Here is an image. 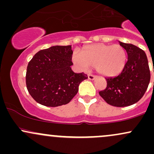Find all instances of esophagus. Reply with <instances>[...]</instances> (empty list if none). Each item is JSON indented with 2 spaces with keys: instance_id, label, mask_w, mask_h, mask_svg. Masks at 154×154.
I'll list each match as a JSON object with an SVG mask.
<instances>
[{
  "instance_id": "1",
  "label": "esophagus",
  "mask_w": 154,
  "mask_h": 154,
  "mask_svg": "<svg viewBox=\"0 0 154 154\" xmlns=\"http://www.w3.org/2000/svg\"><path fill=\"white\" fill-rule=\"evenodd\" d=\"M88 79H91V80H93V79H94L95 77H96V76H95L93 75H88Z\"/></svg>"
}]
</instances>
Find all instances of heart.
<instances>
[{"mask_svg":"<svg viewBox=\"0 0 154 154\" xmlns=\"http://www.w3.org/2000/svg\"><path fill=\"white\" fill-rule=\"evenodd\" d=\"M72 61L80 69L85 71L94 66L100 75L113 77L123 70L127 61V54L122 45L98 43L87 45L78 53H74Z\"/></svg>","mask_w":154,"mask_h":154,"instance_id":"heart-1","label":"heart"}]
</instances>
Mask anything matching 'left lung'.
<instances>
[{"label": "left lung", "instance_id": "1", "mask_svg": "<svg viewBox=\"0 0 154 154\" xmlns=\"http://www.w3.org/2000/svg\"><path fill=\"white\" fill-rule=\"evenodd\" d=\"M119 43L128 53V61L117 77L106 78V88L99 95L111 106L125 107L137 103L143 96L151 74L144 51L132 44Z\"/></svg>", "mask_w": 154, "mask_h": 154}]
</instances>
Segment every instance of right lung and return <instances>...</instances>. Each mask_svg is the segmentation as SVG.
Segmentation results:
<instances>
[{"instance_id": "obj_1", "label": "right lung", "mask_w": 154, "mask_h": 154, "mask_svg": "<svg viewBox=\"0 0 154 154\" xmlns=\"http://www.w3.org/2000/svg\"><path fill=\"white\" fill-rule=\"evenodd\" d=\"M72 54L71 45H56L33 56L26 69V85L35 101L56 107L69 103L75 96L80 82L88 76L72 71Z\"/></svg>"}]
</instances>
